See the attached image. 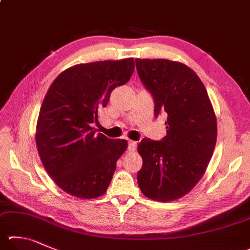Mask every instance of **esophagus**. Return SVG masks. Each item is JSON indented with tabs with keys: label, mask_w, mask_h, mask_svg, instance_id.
<instances>
[{
	"label": "esophagus",
	"mask_w": 250,
	"mask_h": 250,
	"mask_svg": "<svg viewBox=\"0 0 250 250\" xmlns=\"http://www.w3.org/2000/svg\"><path fill=\"white\" fill-rule=\"evenodd\" d=\"M128 149L130 152H134L135 149H137V142H134V141H129L128 142Z\"/></svg>",
	"instance_id": "obj_1"
}]
</instances>
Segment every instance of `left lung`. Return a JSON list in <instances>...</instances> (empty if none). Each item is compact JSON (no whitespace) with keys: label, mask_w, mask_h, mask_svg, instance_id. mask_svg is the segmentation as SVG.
Masks as SVG:
<instances>
[{"label":"left lung","mask_w":250,"mask_h":250,"mask_svg":"<svg viewBox=\"0 0 250 250\" xmlns=\"http://www.w3.org/2000/svg\"><path fill=\"white\" fill-rule=\"evenodd\" d=\"M139 78L154 101V115L166 113L167 134L138 145L143 166L138 184L144 196L167 202L187 194L201 179L216 142V118L201 80L183 63L137 59Z\"/></svg>","instance_id":"8db88e82"}]
</instances>
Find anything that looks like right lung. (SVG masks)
I'll return each mask as SVG.
<instances>
[{
	"mask_svg": "<svg viewBox=\"0 0 250 250\" xmlns=\"http://www.w3.org/2000/svg\"><path fill=\"white\" fill-rule=\"evenodd\" d=\"M133 71L132 58L85 63L63 71L50 86L36 144L44 168L63 191L81 199L106 192L128 143L96 133L92 125L112 89L125 84Z\"/></svg>",
	"mask_w": 250,
	"mask_h": 250,
	"instance_id": "obj_1",
	"label": "right lung"
}]
</instances>
